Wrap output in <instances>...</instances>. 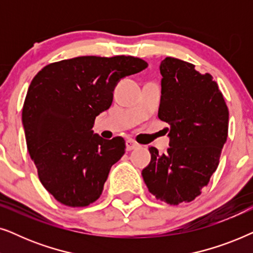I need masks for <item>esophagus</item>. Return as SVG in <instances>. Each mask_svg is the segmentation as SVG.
I'll return each instance as SVG.
<instances>
[{
    "mask_svg": "<svg viewBox=\"0 0 253 253\" xmlns=\"http://www.w3.org/2000/svg\"><path fill=\"white\" fill-rule=\"evenodd\" d=\"M126 145V150L127 151H132V150H134V148L139 147V144L136 143V141L132 140V139H127Z\"/></svg>",
    "mask_w": 253,
    "mask_h": 253,
    "instance_id": "obj_1",
    "label": "esophagus"
}]
</instances>
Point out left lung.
I'll use <instances>...</instances> for the list:
<instances>
[{
    "label": "left lung",
    "mask_w": 253,
    "mask_h": 253,
    "mask_svg": "<svg viewBox=\"0 0 253 253\" xmlns=\"http://www.w3.org/2000/svg\"><path fill=\"white\" fill-rule=\"evenodd\" d=\"M161 100L158 116L170 126L167 153L150 147L144 182L155 198L178 205L202 193L219 166L228 136L229 112L210 74L195 65L166 57L160 64Z\"/></svg>",
    "instance_id": "left-lung-1"
}]
</instances>
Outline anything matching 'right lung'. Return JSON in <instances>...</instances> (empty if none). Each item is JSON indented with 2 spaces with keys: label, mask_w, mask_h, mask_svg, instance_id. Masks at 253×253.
I'll use <instances>...</instances> for the list:
<instances>
[{
  "label": "right lung",
  "mask_w": 253,
  "mask_h": 253,
  "mask_svg": "<svg viewBox=\"0 0 253 253\" xmlns=\"http://www.w3.org/2000/svg\"><path fill=\"white\" fill-rule=\"evenodd\" d=\"M146 68L133 56H79L46 65L31 82L22 113L27 150L57 202L84 207L101 196L126 141L93 132L94 120L112 105L117 83Z\"/></svg>",
  "instance_id": "obj_1"
}]
</instances>
